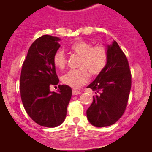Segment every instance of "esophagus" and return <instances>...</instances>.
I'll return each instance as SVG.
<instances>
[{
	"instance_id": "1",
	"label": "esophagus",
	"mask_w": 152,
	"mask_h": 152,
	"mask_svg": "<svg viewBox=\"0 0 152 152\" xmlns=\"http://www.w3.org/2000/svg\"><path fill=\"white\" fill-rule=\"evenodd\" d=\"M72 93H73V95H79V94H81V92L79 91V90H73V91H72Z\"/></svg>"
}]
</instances>
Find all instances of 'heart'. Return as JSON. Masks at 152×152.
I'll use <instances>...</instances> for the list:
<instances>
[{
  "label": "heart",
  "mask_w": 152,
  "mask_h": 152,
  "mask_svg": "<svg viewBox=\"0 0 152 152\" xmlns=\"http://www.w3.org/2000/svg\"><path fill=\"white\" fill-rule=\"evenodd\" d=\"M75 54L80 56L79 67L64 74L62 82L73 88H79L87 83L92 76H99L104 71L108 63L107 49L103 45L93 46L90 42L78 39L69 46ZM53 63L58 69L63 70L67 63V56L62 50H58L53 56Z\"/></svg>",
  "instance_id": "obj_1"
}]
</instances>
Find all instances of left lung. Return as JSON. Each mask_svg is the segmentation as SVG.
Returning <instances> with one entry per match:
<instances>
[{"instance_id":"obj_1","label":"left lung","mask_w":152,"mask_h":152,"mask_svg":"<svg viewBox=\"0 0 152 152\" xmlns=\"http://www.w3.org/2000/svg\"><path fill=\"white\" fill-rule=\"evenodd\" d=\"M108 63L101 74L88 86L96 96L87 110L90 123L96 127L113 125L121 118L128 103L132 75L128 59L115 40L107 45Z\"/></svg>"}]
</instances>
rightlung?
Wrapping results in <instances>:
<instances>
[{
  "label": "right lung",
  "instance_id": "1",
  "mask_svg": "<svg viewBox=\"0 0 152 152\" xmlns=\"http://www.w3.org/2000/svg\"><path fill=\"white\" fill-rule=\"evenodd\" d=\"M59 38L43 35L37 39L23 63L20 78L21 100L31 118L45 127H56L63 123L72 90L67 85H58L50 92L59 79L53 63V56L60 45Z\"/></svg>",
  "mask_w": 152,
  "mask_h": 152
}]
</instances>
